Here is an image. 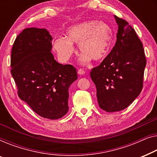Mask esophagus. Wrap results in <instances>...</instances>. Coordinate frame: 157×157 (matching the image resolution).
I'll list each match as a JSON object with an SVG mask.
<instances>
[{
	"instance_id": "obj_1",
	"label": "esophagus",
	"mask_w": 157,
	"mask_h": 157,
	"mask_svg": "<svg viewBox=\"0 0 157 157\" xmlns=\"http://www.w3.org/2000/svg\"><path fill=\"white\" fill-rule=\"evenodd\" d=\"M78 73L79 75H84L85 73V70H82V69H79L78 71Z\"/></svg>"
}]
</instances>
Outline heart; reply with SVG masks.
Wrapping results in <instances>:
<instances>
[{
    "mask_svg": "<svg viewBox=\"0 0 157 157\" xmlns=\"http://www.w3.org/2000/svg\"><path fill=\"white\" fill-rule=\"evenodd\" d=\"M66 37H57L54 40L53 50L62 61H67L75 52L73 44L78 43L82 52L80 62L87 64L92 59L103 60L109 53L113 41V31L107 23L92 20L72 25L66 30Z\"/></svg>",
    "mask_w": 157,
    "mask_h": 157,
    "instance_id": "heart-1",
    "label": "heart"
}]
</instances>
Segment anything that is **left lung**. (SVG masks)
<instances>
[{
    "mask_svg": "<svg viewBox=\"0 0 157 157\" xmlns=\"http://www.w3.org/2000/svg\"><path fill=\"white\" fill-rule=\"evenodd\" d=\"M118 25L112 51L90 72L99 106L107 112L124 109L140 94L147 64L142 43L127 21L114 15Z\"/></svg>",
    "mask_w": 157,
    "mask_h": 157,
    "instance_id": "8db88e82",
    "label": "left lung"
}]
</instances>
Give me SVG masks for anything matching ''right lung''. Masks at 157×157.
<instances>
[{
	"mask_svg": "<svg viewBox=\"0 0 157 157\" xmlns=\"http://www.w3.org/2000/svg\"><path fill=\"white\" fill-rule=\"evenodd\" d=\"M52 40L44 28L24 29L13 43L10 72L19 98L42 117L57 120L67 113L68 90L78 74L54 59Z\"/></svg>",
	"mask_w": 157,
	"mask_h": 157,
	"instance_id": "1",
	"label": "right lung"
}]
</instances>
